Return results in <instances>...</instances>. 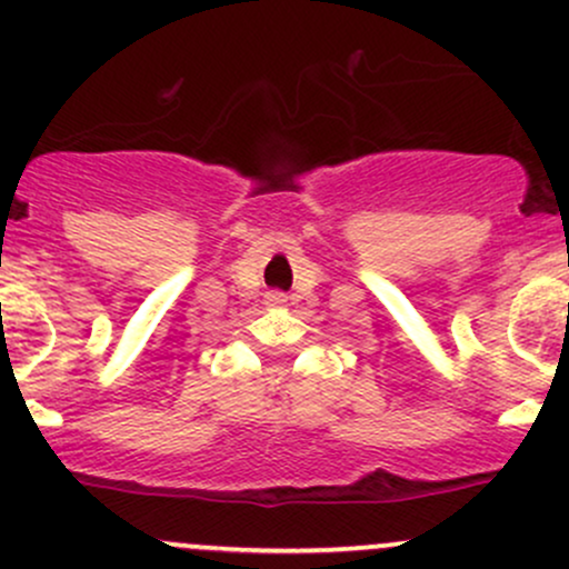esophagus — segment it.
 <instances>
[{"mask_svg": "<svg viewBox=\"0 0 569 569\" xmlns=\"http://www.w3.org/2000/svg\"><path fill=\"white\" fill-rule=\"evenodd\" d=\"M267 302L270 305H280V302H286V297L280 291H272V293H267Z\"/></svg>", "mask_w": 569, "mask_h": 569, "instance_id": "34e87169", "label": "esophagus"}]
</instances>
